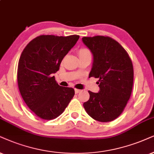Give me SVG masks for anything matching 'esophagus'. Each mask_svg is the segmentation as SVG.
Masks as SVG:
<instances>
[{
	"label": "esophagus",
	"instance_id": "esophagus-1",
	"mask_svg": "<svg viewBox=\"0 0 154 154\" xmlns=\"http://www.w3.org/2000/svg\"><path fill=\"white\" fill-rule=\"evenodd\" d=\"M75 94H78L81 91V90H79V89H75Z\"/></svg>",
	"mask_w": 154,
	"mask_h": 154
}]
</instances>
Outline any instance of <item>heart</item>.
<instances>
[{"label":"heart","mask_w":154,"mask_h":154,"mask_svg":"<svg viewBox=\"0 0 154 154\" xmlns=\"http://www.w3.org/2000/svg\"><path fill=\"white\" fill-rule=\"evenodd\" d=\"M78 54H79V57H82V56L88 55V54H91L89 50H87V48H81V49H79L78 51Z\"/></svg>","instance_id":"obj_1"}]
</instances>
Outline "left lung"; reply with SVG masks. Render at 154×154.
<instances>
[{"label":"left lung","instance_id":"1","mask_svg":"<svg viewBox=\"0 0 154 154\" xmlns=\"http://www.w3.org/2000/svg\"><path fill=\"white\" fill-rule=\"evenodd\" d=\"M83 43L93 55L89 77L98 78L100 91H89V99L83 104L91 118L112 122L122 114L131 96L134 82L131 60L123 47L104 36L84 37Z\"/></svg>","mask_w":154,"mask_h":154}]
</instances>
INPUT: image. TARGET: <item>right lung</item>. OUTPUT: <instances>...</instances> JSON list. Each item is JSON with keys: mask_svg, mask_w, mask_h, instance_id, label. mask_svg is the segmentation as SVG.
Listing matches in <instances>:
<instances>
[{"mask_svg": "<svg viewBox=\"0 0 154 154\" xmlns=\"http://www.w3.org/2000/svg\"><path fill=\"white\" fill-rule=\"evenodd\" d=\"M79 35H40L21 54L17 85L27 106L42 119L57 118L75 95L71 87L60 86L54 76L65 56L77 43Z\"/></svg>", "mask_w": 154, "mask_h": 154, "instance_id": "1", "label": "right lung"}]
</instances>
